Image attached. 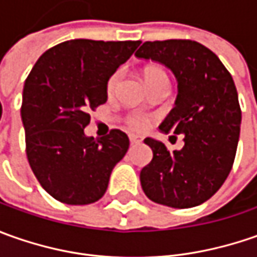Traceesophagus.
Returning <instances> with one entry per match:
<instances>
[{
  "label": "esophagus",
  "instance_id": "obj_1",
  "mask_svg": "<svg viewBox=\"0 0 257 257\" xmlns=\"http://www.w3.org/2000/svg\"><path fill=\"white\" fill-rule=\"evenodd\" d=\"M128 140H130V143L132 144L142 143V142H143V137H142V136H136V134H130V136H128Z\"/></svg>",
  "mask_w": 257,
  "mask_h": 257
}]
</instances>
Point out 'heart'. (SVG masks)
<instances>
[{
  "label": "heart",
  "mask_w": 257,
  "mask_h": 257,
  "mask_svg": "<svg viewBox=\"0 0 257 257\" xmlns=\"http://www.w3.org/2000/svg\"><path fill=\"white\" fill-rule=\"evenodd\" d=\"M120 71H114L110 74V77L107 78V83H105V90H107V94H113L115 90H117V85H118V81H120ZM157 77H167L166 73H164L162 68L159 67H149L144 70V78H146V83L150 81V80H154ZM124 121L127 124V127L132 130V132H144L149 124H150V117L146 115L143 113H128L125 117H124Z\"/></svg>",
  "instance_id": "b5f03b06"
}]
</instances>
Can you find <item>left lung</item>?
Wrapping results in <instances>:
<instances>
[{
    "mask_svg": "<svg viewBox=\"0 0 257 257\" xmlns=\"http://www.w3.org/2000/svg\"><path fill=\"white\" fill-rule=\"evenodd\" d=\"M136 57L162 63L176 75L177 98L160 130L183 134L184 142L182 150L169 152L162 142L144 140L153 159L140 172L143 192L174 209L199 206L220 189L234 162L242 111L232 75L193 40L146 41Z\"/></svg>",
    "mask_w": 257,
    "mask_h": 257,
    "instance_id": "obj_1",
    "label": "left lung"
}]
</instances>
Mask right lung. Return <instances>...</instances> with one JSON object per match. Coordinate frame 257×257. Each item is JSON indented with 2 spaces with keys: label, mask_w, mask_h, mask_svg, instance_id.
Returning a JSON list of instances; mask_svg holds the SVG:
<instances>
[{
  "label": "right lung",
  "mask_w": 257,
  "mask_h": 257,
  "mask_svg": "<svg viewBox=\"0 0 257 257\" xmlns=\"http://www.w3.org/2000/svg\"><path fill=\"white\" fill-rule=\"evenodd\" d=\"M142 41L70 40L41 55L27 77L21 118L31 170L45 192L65 204H90L107 190L128 137L113 128L85 137L90 111L107 101L105 83Z\"/></svg>",
  "instance_id": "right-lung-1"
}]
</instances>
